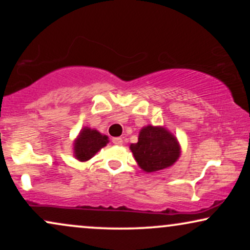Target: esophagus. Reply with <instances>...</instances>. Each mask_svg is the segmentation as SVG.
Wrapping results in <instances>:
<instances>
[{
  "label": "esophagus",
  "instance_id": "34e87169",
  "mask_svg": "<svg viewBox=\"0 0 250 250\" xmlns=\"http://www.w3.org/2000/svg\"><path fill=\"white\" fill-rule=\"evenodd\" d=\"M111 141H113L114 145H117V146H121L123 143V140L121 139V137H113V139H111Z\"/></svg>",
  "mask_w": 250,
  "mask_h": 250
}]
</instances>
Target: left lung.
Segmentation results:
<instances>
[{
  "mask_svg": "<svg viewBox=\"0 0 250 250\" xmlns=\"http://www.w3.org/2000/svg\"><path fill=\"white\" fill-rule=\"evenodd\" d=\"M130 149L137 165L147 173L169 167L180 156L176 139L165 128L153 125L140 131L139 142L130 145Z\"/></svg>",
  "mask_w": 250,
  "mask_h": 250,
  "instance_id": "1",
  "label": "left lung"
}]
</instances>
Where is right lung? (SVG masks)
Here are the masks:
<instances>
[{
	"mask_svg": "<svg viewBox=\"0 0 250 250\" xmlns=\"http://www.w3.org/2000/svg\"><path fill=\"white\" fill-rule=\"evenodd\" d=\"M108 143V136L90 128H83L75 141L74 153L77 160L87 161Z\"/></svg>",
	"mask_w": 250,
	"mask_h": 250,
	"instance_id": "right-lung-1",
	"label": "right lung"
}]
</instances>
